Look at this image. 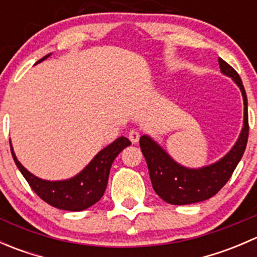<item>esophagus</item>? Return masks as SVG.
Masks as SVG:
<instances>
[{
    "instance_id": "1",
    "label": "esophagus",
    "mask_w": 257,
    "mask_h": 257,
    "mask_svg": "<svg viewBox=\"0 0 257 257\" xmlns=\"http://www.w3.org/2000/svg\"><path fill=\"white\" fill-rule=\"evenodd\" d=\"M139 138H141V134H139L137 131L129 132V139H131L132 143H138Z\"/></svg>"
}]
</instances>
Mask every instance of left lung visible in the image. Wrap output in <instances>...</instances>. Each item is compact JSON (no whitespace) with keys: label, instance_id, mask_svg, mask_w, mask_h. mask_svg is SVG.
Instances as JSON below:
<instances>
[{"label":"left lung","instance_id":"8db88e82","mask_svg":"<svg viewBox=\"0 0 257 257\" xmlns=\"http://www.w3.org/2000/svg\"><path fill=\"white\" fill-rule=\"evenodd\" d=\"M220 71L230 77L240 88L243 99V125L236 143L226 155L214 164L206 167L186 168L175 162L157 142L149 136H142L139 144L147 160L150 180L155 193L167 203L173 205L200 203L214 196L234 173L246 149L248 138L247 97L242 80L237 72L219 58Z\"/></svg>","mask_w":257,"mask_h":257}]
</instances>
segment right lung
I'll use <instances>...</instances> for the list:
<instances>
[{"label":"right lung","mask_w":257,"mask_h":257,"mask_svg":"<svg viewBox=\"0 0 257 257\" xmlns=\"http://www.w3.org/2000/svg\"><path fill=\"white\" fill-rule=\"evenodd\" d=\"M52 53L41 58L37 63L45 61ZM36 63V64H37ZM131 141L125 137H119L118 139L100 150L89 164L78 173L76 177L66 180H43L36 177L32 173L28 172L20 162L12 148L11 141V153L15 163L27 183L32 188V190L40 196L42 200L49 205L57 209L68 210V211H82L94 205L104 194L107 189L108 178H109L110 167H112L116 155L131 145Z\"/></svg>","instance_id":"add662e5"}]
</instances>
